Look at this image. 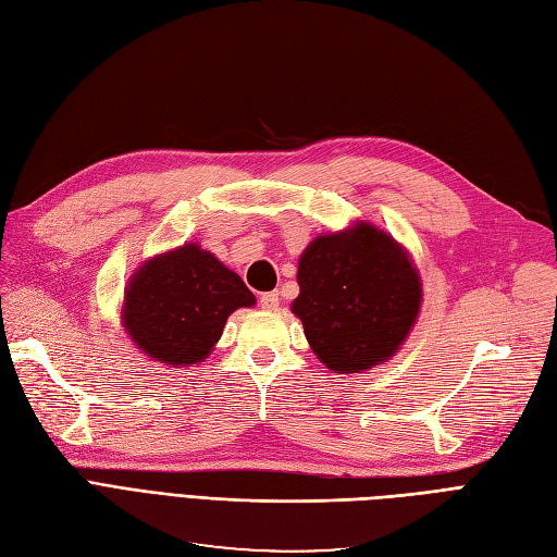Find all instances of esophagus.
<instances>
[{
  "mask_svg": "<svg viewBox=\"0 0 557 557\" xmlns=\"http://www.w3.org/2000/svg\"><path fill=\"white\" fill-rule=\"evenodd\" d=\"M278 305H281L278 293H264V295H260V307L264 311H276Z\"/></svg>",
  "mask_w": 557,
  "mask_h": 557,
  "instance_id": "34e87169",
  "label": "esophagus"
}]
</instances>
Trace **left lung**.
<instances>
[{
    "instance_id": "1",
    "label": "left lung",
    "mask_w": 557,
    "mask_h": 557,
    "mask_svg": "<svg viewBox=\"0 0 557 557\" xmlns=\"http://www.w3.org/2000/svg\"><path fill=\"white\" fill-rule=\"evenodd\" d=\"M297 283L290 311L334 374H362L397 356L423 305L411 252L367 221L318 234L299 256Z\"/></svg>"
}]
</instances>
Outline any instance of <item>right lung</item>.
Segmentation results:
<instances>
[{"mask_svg": "<svg viewBox=\"0 0 557 557\" xmlns=\"http://www.w3.org/2000/svg\"><path fill=\"white\" fill-rule=\"evenodd\" d=\"M256 307L242 276L197 242L158 252L125 285L121 325L146 358L166 367L205 362L230 313Z\"/></svg>", "mask_w": 557, "mask_h": 557, "instance_id": "obj_1", "label": "right lung"}]
</instances>
